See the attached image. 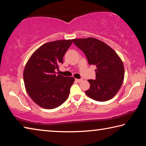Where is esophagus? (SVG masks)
<instances>
[{
	"mask_svg": "<svg viewBox=\"0 0 146 146\" xmlns=\"http://www.w3.org/2000/svg\"><path fill=\"white\" fill-rule=\"evenodd\" d=\"M75 80L76 81V82H82V81L83 80V79H75Z\"/></svg>",
	"mask_w": 146,
	"mask_h": 146,
	"instance_id": "34e87169",
	"label": "esophagus"
}]
</instances>
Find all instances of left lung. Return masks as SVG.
<instances>
[{
  "mask_svg": "<svg viewBox=\"0 0 146 146\" xmlns=\"http://www.w3.org/2000/svg\"><path fill=\"white\" fill-rule=\"evenodd\" d=\"M87 57L90 65H95V80H88L90 88L85 93L92 99L104 102L117 95L124 78V67L120 56L108 44L88 37L73 39Z\"/></svg>",
  "mask_w": 146,
  "mask_h": 146,
  "instance_id": "8db88e82",
  "label": "left lung"
}]
</instances>
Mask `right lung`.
<instances>
[{
  "label": "right lung",
  "instance_id": "obj_1",
  "mask_svg": "<svg viewBox=\"0 0 146 146\" xmlns=\"http://www.w3.org/2000/svg\"><path fill=\"white\" fill-rule=\"evenodd\" d=\"M72 42V40H59L44 44L27 62L23 73L24 86L30 98L41 108H56L68 99L75 78L57 75L56 70L63 63L64 55Z\"/></svg>",
  "mask_w": 146,
  "mask_h": 146
}]
</instances>
